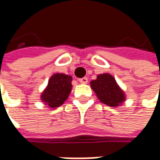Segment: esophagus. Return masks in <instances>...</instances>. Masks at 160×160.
<instances>
[{
    "mask_svg": "<svg viewBox=\"0 0 160 160\" xmlns=\"http://www.w3.org/2000/svg\"><path fill=\"white\" fill-rule=\"evenodd\" d=\"M78 81L81 83H88V78L87 77H83V78H80Z\"/></svg>",
    "mask_w": 160,
    "mask_h": 160,
    "instance_id": "1",
    "label": "esophagus"
}]
</instances>
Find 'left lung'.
<instances>
[{"instance_id": "8db88e82", "label": "left lung", "mask_w": 160, "mask_h": 160, "mask_svg": "<svg viewBox=\"0 0 160 160\" xmlns=\"http://www.w3.org/2000/svg\"><path fill=\"white\" fill-rule=\"evenodd\" d=\"M91 88L100 102L109 107L121 106L126 101V93L117 83L115 77L108 74H100L95 80L91 81Z\"/></svg>"}]
</instances>
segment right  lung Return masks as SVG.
<instances>
[{
	"mask_svg": "<svg viewBox=\"0 0 160 160\" xmlns=\"http://www.w3.org/2000/svg\"><path fill=\"white\" fill-rule=\"evenodd\" d=\"M72 91V77L55 73L50 77L45 89L41 93V101L50 108L61 106Z\"/></svg>",
	"mask_w": 160,
	"mask_h": 160,
	"instance_id": "1",
	"label": "right lung"
}]
</instances>
